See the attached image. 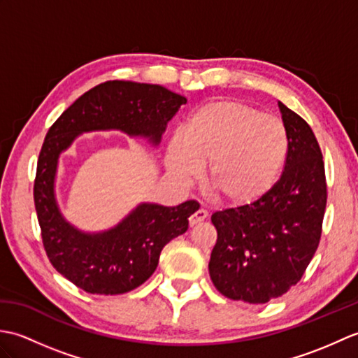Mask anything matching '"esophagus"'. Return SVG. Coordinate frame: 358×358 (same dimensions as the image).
I'll list each match as a JSON object with an SVG mask.
<instances>
[{"instance_id":"1","label":"esophagus","mask_w":358,"mask_h":358,"mask_svg":"<svg viewBox=\"0 0 358 358\" xmlns=\"http://www.w3.org/2000/svg\"><path fill=\"white\" fill-rule=\"evenodd\" d=\"M208 210H204V209H199V210H195L194 214L189 217V224L191 226H195V224H199V223H201V222H204V220L208 218Z\"/></svg>"}]
</instances>
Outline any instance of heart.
Masks as SVG:
<instances>
[{
	"label": "heart",
	"instance_id": "b5f03b06",
	"mask_svg": "<svg viewBox=\"0 0 358 358\" xmlns=\"http://www.w3.org/2000/svg\"><path fill=\"white\" fill-rule=\"evenodd\" d=\"M289 150L285 124L246 103L217 100L196 108L166 150V166L180 181L200 177L229 206H246L268 194Z\"/></svg>",
	"mask_w": 358,
	"mask_h": 358
}]
</instances>
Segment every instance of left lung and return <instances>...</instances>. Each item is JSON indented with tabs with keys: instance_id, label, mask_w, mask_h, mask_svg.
Segmentation results:
<instances>
[{
	"instance_id": "obj_1",
	"label": "left lung",
	"mask_w": 358,
	"mask_h": 358,
	"mask_svg": "<svg viewBox=\"0 0 358 358\" xmlns=\"http://www.w3.org/2000/svg\"><path fill=\"white\" fill-rule=\"evenodd\" d=\"M289 150L263 199L212 214L217 243L209 275L220 294L252 305L268 303L299 283L320 243L326 177L313 129L278 101Z\"/></svg>"
}]
</instances>
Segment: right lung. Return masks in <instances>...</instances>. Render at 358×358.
<instances>
[{"instance_id":"right-lung-1","label":"right lung","mask_w":358,"mask_h":358,"mask_svg":"<svg viewBox=\"0 0 358 358\" xmlns=\"http://www.w3.org/2000/svg\"><path fill=\"white\" fill-rule=\"evenodd\" d=\"M187 100L158 85L106 81L83 94L49 129L38 157L34 200L43 245L53 268L89 294L118 295L138 287L172 238L185 234L199 203L173 208L141 203L108 231L85 232L58 208V159L78 135L121 131L158 146L167 123Z\"/></svg>"}]
</instances>
